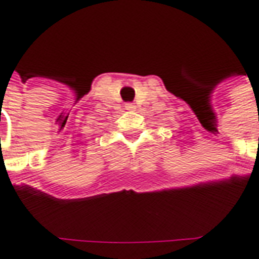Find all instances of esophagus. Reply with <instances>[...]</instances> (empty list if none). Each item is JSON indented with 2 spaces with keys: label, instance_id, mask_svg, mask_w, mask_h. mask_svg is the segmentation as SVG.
<instances>
[{
  "label": "esophagus",
  "instance_id": "obj_1",
  "mask_svg": "<svg viewBox=\"0 0 259 259\" xmlns=\"http://www.w3.org/2000/svg\"><path fill=\"white\" fill-rule=\"evenodd\" d=\"M124 108H126L127 111H135L136 105H133V104H126V105H124Z\"/></svg>",
  "mask_w": 259,
  "mask_h": 259
}]
</instances>
